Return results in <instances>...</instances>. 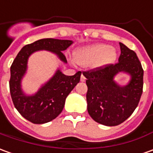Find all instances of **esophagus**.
<instances>
[{
	"label": "esophagus",
	"mask_w": 153,
	"mask_h": 153,
	"mask_svg": "<svg viewBox=\"0 0 153 153\" xmlns=\"http://www.w3.org/2000/svg\"><path fill=\"white\" fill-rule=\"evenodd\" d=\"M86 80V78L85 77L84 74H81V77H80V81L81 82H85Z\"/></svg>",
	"instance_id": "obj_1"
}]
</instances>
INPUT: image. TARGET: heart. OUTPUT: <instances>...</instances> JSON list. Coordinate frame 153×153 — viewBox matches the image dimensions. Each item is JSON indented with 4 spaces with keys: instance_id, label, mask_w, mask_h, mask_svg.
I'll return each mask as SVG.
<instances>
[{
    "instance_id": "b5f03b06",
    "label": "heart",
    "mask_w": 153,
    "mask_h": 153,
    "mask_svg": "<svg viewBox=\"0 0 153 153\" xmlns=\"http://www.w3.org/2000/svg\"><path fill=\"white\" fill-rule=\"evenodd\" d=\"M117 58L115 48L102 43L84 47L74 53V62L82 67L92 66L94 68H104L113 63Z\"/></svg>"
}]
</instances>
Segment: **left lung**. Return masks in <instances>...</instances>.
Segmentation results:
<instances>
[{"label":"left lung","mask_w":153,"mask_h":153,"mask_svg":"<svg viewBox=\"0 0 153 153\" xmlns=\"http://www.w3.org/2000/svg\"><path fill=\"white\" fill-rule=\"evenodd\" d=\"M119 63L84 72L87 79V110L91 118L107 126H118L133 113L143 88V69L137 53L120 42ZM120 72L130 76L126 85H120L114 77Z\"/></svg>","instance_id":"obj_1"}]
</instances>
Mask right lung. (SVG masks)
<instances>
[{
	"label": "right lung",
	"mask_w": 153,
	"mask_h": 153,
	"mask_svg": "<svg viewBox=\"0 0 153 153\" xmlns=\"http://www.w3.org/2000/svg\"><path fill=\"white\" fill-rule=\"evenodd\" d=\"M73 43L71 40L43 38L24 46L16 55L11 66L10 93L16 109L34 124H44L55 119L62 112L65 100L80 80L81 72L67 76L60 68L53 76L40 87L35 94H26L22 89V80L27 70L29 57L37 51L46 50L54 53L63 63L67 59L63 51Z\"/></svg>",
	"instance_id": "1"
}]
</instances>
